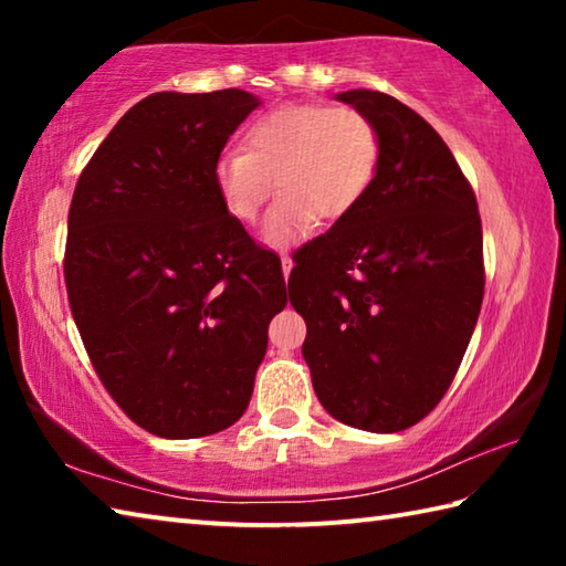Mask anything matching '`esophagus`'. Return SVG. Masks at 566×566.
Listing matches in <instances>:
<instances>
[{"label":"esophagus","instance_id":"34e87169","mask_svg":"<svg viewBox=\"0 0 566 566\" xmlns=\"http://www.w3.org/2000/svg\"><path fill=\"white\" fill-rule=\"evenodd\" d=\"M282 256V274H284V280H290V272H292V256L290 254H280Z\"/></svg>","mask_w":566,"mask_h":566}]
</instances>
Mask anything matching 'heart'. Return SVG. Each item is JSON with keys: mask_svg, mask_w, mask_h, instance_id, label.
I'll use <instances>...</instances> for the list:
<instances>
[{"mask_svg": "<svg viewBox=\"0 0 566 566\" xmlns=\"http://www.w3.org/2000/svg\"><path fill=\"white\" fill-rule=\"evenodd\" d=\"M381 161L375 122L357 109L332 104H284L256 117L242 149H224L214 185L237 222H252L274 191L264 239L290 244L314 219L339 222L367 197Z\"/></svg>", "mask_w": 566, "mask_h": 566, "instance_id": "heart-1", "label": "heart"}]
</instances>
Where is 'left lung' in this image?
I'll return each instance as SVG.
<instances>
[{"label":"left lung","mask_w":566,"mask_h":566,"mask_svg":"<svg viewBox=\"0 0 566 566\" xmlns=\"http://www.w3.org/2000/svg\"><path fill=\"white\" fill-rule=\"evenodd\" d=\"M337 99L375 122L367 197L294 254L290 302L322 407L342 424L401 432L457 375L484 296L482 219L444 139L385 92Z\"/></svg>","instance_id":"left-lung-1"}]
</instances>
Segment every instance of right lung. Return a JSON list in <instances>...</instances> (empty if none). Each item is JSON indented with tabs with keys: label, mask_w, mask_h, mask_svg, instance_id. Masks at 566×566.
Returning a JSON list of instances; mask_svg holds the SVG:
<instances>
[{
	"label": "right lung",
	"mask_w": 566,
	"mask_h": 566,
	"mask_svg": "<svg viewBox=\"0 0 566 566\" xmlns=\"http://www.w3.org/2000/svg\"><path fill=\"white\" fill-rule=\"evenodd\" d=\"M254 94L157 92L134 104L74 187L64 282L104 389L134 424L207 437L244 415L286 304L280 256L222 205L214 165Z\"/></svg>",
	"instance_id": "obj_1"
}]
</instances>
